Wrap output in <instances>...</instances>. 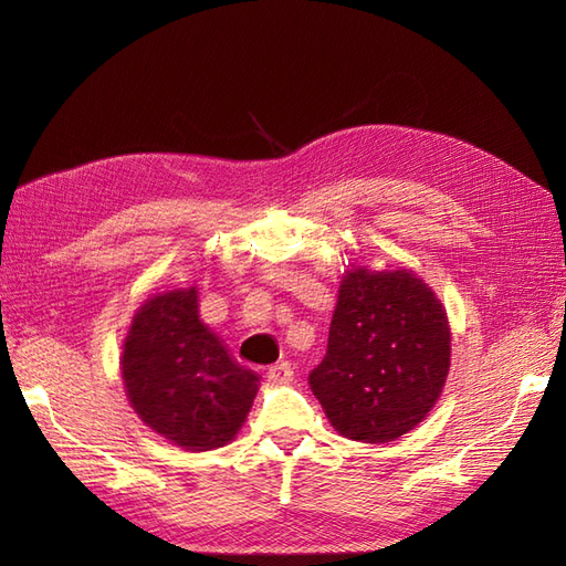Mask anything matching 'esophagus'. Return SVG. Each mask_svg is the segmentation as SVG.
Returning a JSON list of instances; mask_svg holds the SVG:
<instances>
[{
	"label": "esophagus",
	"mask_w": 566,
	"mask_h": 566,
	"mask_svg": "<svg viewBox=\"0 0 566 566\" xmlns=\"http://www.w3.org/2000/svg\"><path fill=\"white\" fill-rule=\"evenodd\" d=\"M266 378H269V382H273V385H287V382H293V366H290L287 361L276 364V366H269V368H266Z\"/></svg>",
	"instance_id": "34e87169"
}]
</instances>
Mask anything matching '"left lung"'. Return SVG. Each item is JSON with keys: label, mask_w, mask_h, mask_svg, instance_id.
Segmentation results:
<instances>
[{"label": "left lung", "mask_w": 566, "mask_h": 566, "mask_svg": "<svg viewBox=\"0 0 566 566\" xmlns=\"http://www.w3.org/2000/svg\"><path fill=\"white\" fill-rule=\"evenodd\" d=\"M451 368V325L434 290L410 269L352 266L337 290L328 352L310 373L335 430L387 443L434 408Z\"/></svg>", "instance_id": "1"}]
</instances>
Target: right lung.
<instances>
[{
  "label": "right lung",
  "instance_id": "1",
  "mask_svg": "<svg viewBox=\"0 0 566 566\" xmlns=\"http://www.w3.org/2000/svg\"><path fill=\"white\" fill-rule=\"evenodd\" d=\"M119 370L134 413L184 451L227 447L260 389V375L200 321L196 285L153 295L136 310Z\"/></svg>",
  "mask_w": 566,
  "mask_h": 566
}]
</instances>
